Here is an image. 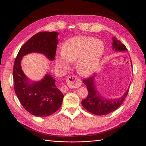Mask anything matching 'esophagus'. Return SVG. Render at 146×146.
Listing matches in <instances>:
<instances>
[{
    "instance_id": "1",
    "label": "esophagus",
    "mask_w": 146,
    "mask_h": 146,
    "mask_svg": "<svg viewBox=\"0 0 146 146\" xmlns=\"http://www.w3.org/2000/svg\"><path fill=\"white\" fill-rule=\"evenodd\" d=\"M67 85H63L60 88V90L63 93H66L69 90V88L73 89L79 88L82 85V81L77 76L72 75L68 76L67 79Z\"/></svg>"
}]
</instances>
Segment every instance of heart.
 <instances>
[{"mask_svg": "<svg viewBox=\"0 0 146 146\" xmlns=\"http://www.w3.org/2000/svg\"><path fill=\"white\" fill-rule=\"evenodd\" d=\"M104 50L103 43L96 38L76 36L64 42L63 52L57 57V63L64 70H68L70 67V61H76L78 73L88 76L97 69Z\"/></svg>", "mask_w": 146, "mask_h": 146, "instance_id": "1", "label": "heart"}]
</instances>
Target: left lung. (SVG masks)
<instances>
[{
  "instance_id": "left-lung-1",
  "label": "left lung",
  "mask_w": 146,
  "mask_h": 146,
  "mask_svg": "<svg viewBox=\"0 0 146 146\" xmlns=\"http://www.w3.org/2000/svg\"><path fill=\"white\" fill-rule=\"evenodd\" d=\"M112 46V48L117 51H127L125 45L122 44L121 41L117 40V38L115 37L113 38ZM94 77V76H90L87 79L83 80V83L86 85L88 90V95L86 99L82 101V104L84 108L96 115H104L116 110L123 102L127 96L129 88L126 90L125 94L118 99H104L97 92L95 89Z\"/></svg>"
}]
</instances>
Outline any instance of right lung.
Listing matches in <instances>:
<instances>
[{"instance_id": "1", "label": "right lung", "mask_w": 146, "mask_h": 146, "mask_svg": "<svg viewBox=\"0 0 146 146\" xmlns=\"http://www.w3.org/2000/svg\"><path fill=\"white\" fill-rule=\"evenodd\" d=\"M56 32H40L29 39L20 48L13 68L14 89L22 106L33 115H51L60 108L64 95L56 87L50 74L36 82L29 83L21 66L22 57L30 52L42 53L50 60L55 58L58 44Z\"/></svg>"}]
</instances>
